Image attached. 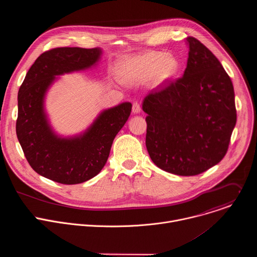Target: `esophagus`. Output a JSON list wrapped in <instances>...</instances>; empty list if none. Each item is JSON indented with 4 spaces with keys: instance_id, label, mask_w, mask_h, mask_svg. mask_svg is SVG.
Listing matches in <instances>:
<instances>
[{
    "instance_id": "34e87169",
    "label": "esophagus",
    "mask_w": 257,
    "mask_h": 257,
    "mask_svg": "<svg viewBox=\"0 0 257 257\" xmlns=\"http://www.w3.org/2000/svg\"><path fill=\"white\" fill-rule=\"evenodd\" d=\"M141 111V107H140V104L138 102H134L133 105H132V112L134 114H139Z\"/></svg>"
}]
</instances>
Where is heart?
<instances>
[{"instance_id":"b5f03b06","label":"heart","mask_w":257,"mask_h":257,"mask_svg":"<svg viewBox=\"0 0 257 257\" xmlns=\"http://www.w3.org/2000/svg\"><path fill=\"white\" fill-rule=\"evenodd\" d=\"M179 70V63L172 55L164 52H145L127 56L116 66L119 79L129 84H139L152 79L155 86L172 79Z\"/></svg>"}]
</instances>
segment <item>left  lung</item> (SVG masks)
Wrapping results in <instances>:
<instances>
[{
  "instance_id": "8db88e82",
  "label": "left lung",
  "mask_w": 257,
  "mask_h": 257,
  "mask_svg": "<svg viewBox=\"0 0 257 257\" xmlns=\"http://www.w3.org/2000/svg\"><path fill=\"white\" fill-rule=\"evenodd\" d=\"M186 41L184 74L152 90L142 109L152 161L166 172L195 176L223 160L237 114L233 83L221 62L198 40Z\"/></svg>"
}]
</instances>
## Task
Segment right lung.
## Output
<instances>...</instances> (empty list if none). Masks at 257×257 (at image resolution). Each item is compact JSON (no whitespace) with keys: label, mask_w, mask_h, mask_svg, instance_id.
<instances>
[{"label":"right lung","mask_w":257,"mask_h":257,"mask_svg":"<svg viewBox=\"0 0 257 257\" xmlns=\"http://www.w3.org/2000/svg\"><path fill=\"white\" fill-rule=\"evenodd\" d=\"M101 49L56 48L45 52L28 70L18 92L16 134L30 167L61 184L83 183L104 167L113 141L127 122L132 104L122 102L96 117L82 133L63 137L52 128L45 109L48 90L66 73L97 64Z\"/></svg>","instance_id":"obj_1"}]
</instances>
